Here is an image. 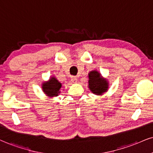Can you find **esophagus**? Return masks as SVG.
<instances>
[{
    "label": "esophagus",
    "instance_id": "obj_1",
    "mask_svg": "<svg viewBox=\"0 0 153 153\" xmlns=\"http://www.w3.org/2000/svg\"><path fill=\"white\" fill-rule=\"evenodd\" d=\"M71 80L73 83H76L77 82V79H76V76H71Z\"/></svg>",
    "mask_w": 153,
    "mask_h": 153
}]
</instances>
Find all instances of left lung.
<instances>
[{
	"instance_id": "1",
	"label": "left lung",
	"mask_w": 153,
	"mask_h": 153,
	"mask_svg": "<svg viewBox=\"0 0 153 153\" xmlns=\"http://www.w3.org/2000/svg\"><path fill=\"white\" fill-rule=\"evenodd\" d=\"M88 86L91 91L97 95H101L108 89V82L103 79L97 71H92L88 74Z\"/></svg>"
}]
</instances>
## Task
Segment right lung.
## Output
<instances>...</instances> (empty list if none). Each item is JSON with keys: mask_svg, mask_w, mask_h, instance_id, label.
Instances as JSON below:
<instances>
[{"mask_svg": "<svg viewBox=\"0 0 153 153\" xmlns=\"http://www.w3.org/2000/svg\"><path fill=\"white\" fill-rule=\"evenodd\" d=\"M62 87V84L56 80L54 77H52L48 82L43 84L42 89L49 97H56L59 93V89Z\"/></svg>", "mask_w": 153, "mask_h": 153, "instance_id": "1", "label": "right lung"}]
</instances>
